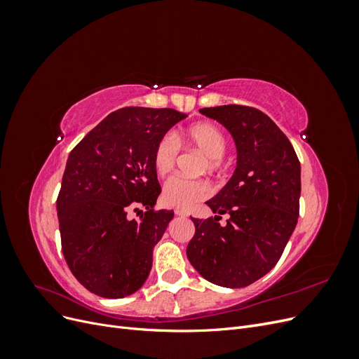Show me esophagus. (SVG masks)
<instances>
[{"mask_svg": "<svg viewBox=\"0 0 359 359\" xmlns=\"http://www.w3.org/2000/svg\"><path fill=\"white\" fill-rule=\"evenodd\" d=\"M175 214L181 215V217H187V211H184V210H175Z\"/></svg>", "mask_w": 359, "mask_h": 359, "instance_id": "1", "label": "esophagus"}]
</instances>
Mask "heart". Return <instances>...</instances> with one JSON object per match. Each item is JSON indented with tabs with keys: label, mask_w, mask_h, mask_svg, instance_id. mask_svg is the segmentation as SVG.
Segmentation results:
<instances>
[{
	"label": "heart",
	"mask_w": 359,
	"mask_h": 359,
	"mask_svg": "<svg viewBox=\"0 0 359 359\" xmlns=\"http://www.w3.org/2000/svg\"><path fill=\"white\" fill-rule=\"evenodd\" d=\"M178 142L191 145L206 157V168L214 170L220 166L226 153L227 140L222 130L212 123H198L187 127L177 136ZM178 147L170 136H163L153 151V166L157 175L165 177L175 165ZM211 191L210 184L203 180H189L184 177H172L165 182L161 199L168 206L190 208L194 203L205 199Z\"/></svg>",
	"instance_id": "1"
}]
</instances>
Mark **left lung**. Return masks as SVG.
<instances>
[{
    "mask_svg": "<svg viewBox=\"0 0 359 359\" xmlns=\"http://www.w3.org/2000/svg\"><path fill=\"white\" fill-rule=\"evenodd\" d=\"M236 145V168L206 202L214 219H191L187 257L214 285L245 287L276 266L299 215L301 165L286 135L264 112L241 104L203 107ZM220 213L231 219L220 226Z\"/></svg>",
    "mask_w": 359,
    "mask_h": 359,
    "instance_id": "obj_1",
    "label": "left lung"
}]
</instances>
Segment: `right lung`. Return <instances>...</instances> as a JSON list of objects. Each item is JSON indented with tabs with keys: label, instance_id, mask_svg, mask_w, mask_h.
I'll use <instances>...</instances> for the list:
<instances>
[{
	"label": "right lung",
	"instance_id": "obj_1",
	"mask_svg": "<svg viewBox=\"0 0 359 359\" xmlns=\"http://www.w3.org/2000/svg\"><path fill=\"white\" fill-rule=\"evenodd\" d=\"M186 116L168 107H123L72 149L57 199L62 255L95 295L124 298L148 278L154 245L173 219V211L154 210L161 189L153 151Z\"/></svg>",
	"mask_w": 359,
	"mask_h": 359
}]
</instances>
